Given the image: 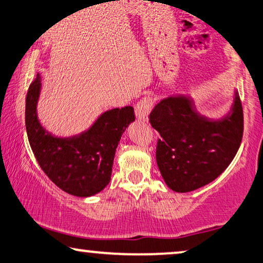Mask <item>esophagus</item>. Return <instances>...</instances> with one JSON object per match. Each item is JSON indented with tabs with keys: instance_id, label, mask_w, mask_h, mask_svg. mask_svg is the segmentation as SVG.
Returning a JSON list of instances; mask_svg holds the SVG:
<instances>
[{
	"instance_id": "1",
	"label": "esophagus",
	"mask_w": 263,
	"mask_h": 263,
	"mask_svg": "<svg viewBox=\"0 0 263 263\" xmlns=\"http://www.w3.org/2000/svg\"><path fill=\"white\" fill-rule=\"evenodd\" d=\"M152 105H154V100H152L151 96H145L142 97L135 106V115L139 119H146L147 116L150 115V111L152 108Z\"/></svg>"
}]
</instances>
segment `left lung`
I'll list each match as a JSON object with an SVG mask.
<instances>
[{"mask_svg": "<svg viewBox=\"0 0 263 263\" xmlns=\"http://www.w3.org/2000/svg\"><path fill=\"white\" fill-rule=\"evenodd\" d=\"M150 123L160 133L157 166L172 190L187 193L215 180L240 147L244 113L238 91L232 112L211 122L196 112L193 101L168 97L155 106Z\"/></svg>", "mask_w": 263, "mask_h": 263, "instance_id": "left-lung-1", "label": "left lung"}]
</instances>
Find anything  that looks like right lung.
<instances>
[{
    "instance_id": "add662e5",
    "label": "right lung",
    "mask_w": 263,
    "mask_h": 263,
    "mask_svg": "<svg viewBox=\"0 0 263 263\" xmlns=\"http://www.w3.org/2000/svg\"><path fill=\"white\" fill-rule=\"evenodd\" d=\"M40 76L29 86L25 102V126L34 156L45 174L70 195L87 197L111 180L116 148L130 123L134 108L125 106L103 113L89 130L73 138L51 135L39 123L36 103Z\"/></svg>"
}]
</instances>
